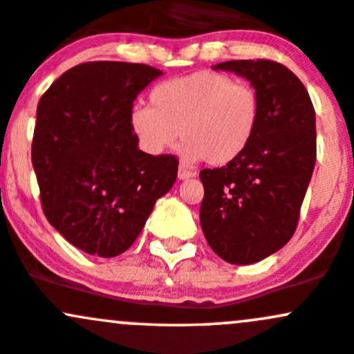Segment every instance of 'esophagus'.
<instances>
[{"mask_svg": "<svg viewBox=\"0 0 354 354\" xmlns=\"http://www.w3.org/2000/svg\"><path fill=\"white\" fill-rule=\"evenodd\" d=\"M195 176H196V173L189 171L188 167H185V166L178 167V180H189V178H195Z\"/></svg>", "mask_w": 354, "mask_h": 354, "instance_id": "esophagus-1", "label": "esophagus"}]
</instances>
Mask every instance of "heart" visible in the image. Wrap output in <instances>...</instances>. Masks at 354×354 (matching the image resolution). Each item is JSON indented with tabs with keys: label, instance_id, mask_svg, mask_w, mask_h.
Returning <instances> with one entry per match:
<instances>
[{
	"label": "heart",
	"instance_id": "b5f03b06",
	"mask_svg": "<svg viewBox=\"0 0 354 354\" xmlns=\"http://www.w3.org/2000/svg\"><path fill=\"white\" fill-rule=\"evenodd\" d=\"M149 103L151 109L137 106L130 113L140 147L161 154L181 136V152L189 162L205 159L212 166H225L236 161L251 146L261 122L256 88L212 71L158 84Z\"/></svg>",
	"mask_w": 354,
	"mask_h": 354
}]
</instances>
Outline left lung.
<instances>
[{
  "label": "left lung",
  "mask_w": 354,
  "mask_h": 354,
  "mask_svg": "<svg viewBox=\"0 0 354 354\" xmlns=\"http://www.w3.org/2000/svg\"><path fill=\"white\" fill-rule=\"evenodd\" d=\"M214 69L256 88L261 122L236 161L202 169L200 224L215 254L230 265H252L295 232L315 166V111L302 81L278 62L227 61Z\"/></svg>",
  "instance_id": "left-lung-1"
}]
</instances>
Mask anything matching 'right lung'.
<instances>
[{
    "instance_id": "obj_1",
    "label": "right lung",
    "mask_w": 354,
    "mask_h": 354,
    "mask_svg": "<svg viewBox=\"0 0 354 354\" xmlns=\"http://www.w3.org/2000/svg\"><path fill=\"white\" fill-rule=\"evenodd\" d=\"M162 71L130 62H84L66 71L37 106L32 165L49 224L100 258L127 251L176 181L174 156L139 149L133 100Z\"/></svg>"
}]
</instances>
